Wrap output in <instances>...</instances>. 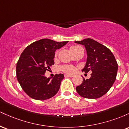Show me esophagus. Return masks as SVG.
Returning a JSON list of instances; mask_svg holds the SVG:
<instances>
[{"label":"esophagus","instance_id":"esophagus-1","mask_svg":"<svg viewBox=\"0 0 129 129\" xmlns=\"http://www.w3.org/2000/svg\"><path fill=\"white\" fill-rule=\"evenodd\" d=\"M64 76L66 78H67V77H69V78H72V77H73V75H65Z\"/></svg>","mask_w":129,"mask_h":129}]
</instances>
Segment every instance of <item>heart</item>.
Wrapping results in <instances>:
<instances>
[{"label": "heart", "mask_w": 129, "mask_h": 129, "mask_svg": "<svg viewBox=\"0 0 129 129\" xmlns=\"http://www.w3.org/2000/svg\"><path fill=\"white\" fill-rule=\"evenodd\" d=\"M81 49H82V48L79 47V46L77 45H73L70 48L71 52L75 56L78 54V53L79 52V50ZM57 54H58V53H57V51H56L54 55V59H57ZM60 70L62 72L67 74H73L75 72V71H76V67L75 66H72V65H63V66L60 67Z\"/></svg>", "instance_id": "b5f03b06"}]
</instances>
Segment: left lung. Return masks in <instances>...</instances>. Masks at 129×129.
Masks as SVG:
<instances>
[{"label": "left lung", "mask_w": 129, "mask_h": 129, "mask_svg": "<svg viewBox=\"0 0 129 129\" xmlns=\"http://www.w3.org/2000/svg\"><path fill=\"white\" fill-rule=\"evenodd\" d=\"M75 42L85 46L87 53L82 72H91L89 79L83 78L82 83L76 87L77 92L85 98H99L110 90L116 79L118 63L115 56L107 47L90 38Z\"/></svg>", "instance_id": "1"}]
</instances>
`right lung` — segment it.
Here are the masks:
<instances>
[{
	"label": "right lung",
	"instance_id": "1",
	"mask_svg": "<svg viewBox=\"0 0 129 129\" xmlns=\"http://www.w3.org/2000/svg\"><path fill=\"white\" fill-rule=\"evenodd\" d=\"M69 41L56 42L43 39L26 47L16 65V76L23 91L36 100H46L57 93L63 74H56L52 79L44 74L54 65V51Z\"/></svg>",
	"mask_w": 129,
	"mask_h": 129
}]
</instances>
